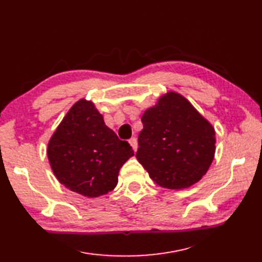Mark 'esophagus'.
Returning a JSON list of instances; mask_svg holds the SVG:
<instances>
[{"instance_id":"obj_1","label":"esophagus","mask_w":262,"mask_h":262,"mask_svg":"<svg viewBox=\"0 0 262 262\" xmlns=\"http://www.w3.org/2000/svg\"><path fill=\"white\" fill-rule=\"evenodd\" d=\"M129 144H130V146L133 147V149L136 151V150H137V139L134 138V137L130 138V139H129Z\"/></svg>"}]
</instances>
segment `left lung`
I'll list each match as a JSON object with an SVG mask.
<instances>
[{
	"mask_svg": "<svg viewBox=\"0 0 262 262\" xmlns=\"http://www.w3.org/2000/svg\"><path fill=\"white\" fill-rule=\"evenodd\" d=\"M138 162L157 185L188 188L201 179L214 156V129L177 93H168L142 117Z\"/></svg>",
	"mask_w": 262,
	"mask_h": 262,
	"instance_id": "8db88e82",
	"label": "left lung"
}]
</instances>
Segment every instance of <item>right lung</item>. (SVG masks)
Masks as SVG:
<instances>
[{"mask_svg": "<svg viewBox=\"0 0 262 262\" xmlns=\"http://www.w3.org/2000/svg\"><path fill=\"white\" fill-rule=\"evenodd\" d=\"M134 150L104 123L93 103L80 99L52 136L48 156L58 182L94 198L115 188L118 172Z\"/></svg>", "mask_w": 262, "mask_h": 262, "instance_id": "obj_1", "label": "right lung"}]
</instances>
